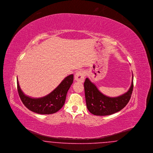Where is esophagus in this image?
Returning <instances> with one entry per match:
<instances>
[{
  "mask_svg": "<svg viewBox=\"0 0 153 153\" xmlns=\"http://www.w3.org/2000/svg\"><path fill=\"white\" fill-rule=\"evenodd\" d=\"M85 77V72L83 71H79L76 72L74 76V79L77 81L83 82Z\"/></svg>",
  "mask_w": 153,
  "mask_h": 153,
  "instance_id": "34e87169",
  "label": "esophagus"
}]
</instances>
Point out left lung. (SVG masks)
<instances>
[{
    "label": "left lung",
    "mask_w": 153,
    "mask_h": 153,
    "mask_svg": "<svg viewBox=\"0 0 153 153\" xmlns=\"http://www.w3.org/2000/svg\"><path fill=\"white\" fill-rule=\"evenodd\" d=\"M134 77L131 85L125 94L117 97H108L99 91L96 85L87 78L84 87L86 105L91 113L96 116H108L118 111L126 106L131 99L134 87Z\"/></svg>",
    "instance_id": "obj_1"
}]
</instances>
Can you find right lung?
Returning <instances> with one entry per match:
<instances>
[{"label":"right lung","instance_id":"1","mask_svg":"<svg viewBox=\"0 0 153 153\" xmlns=\"http://www.w3.org/2000/svg\"><path fill=\"white\" fill-rule=\"evenodd\" d=\"M73 81V74L63 79L60 84L48 95L40 98H33L25 95L21 90L18 79L17 90L20 99L29 110L40 114H50L57 112L63 107L67 92Z\"/></svg>","mask_w":153,"mask_h":153}]
</instances>
